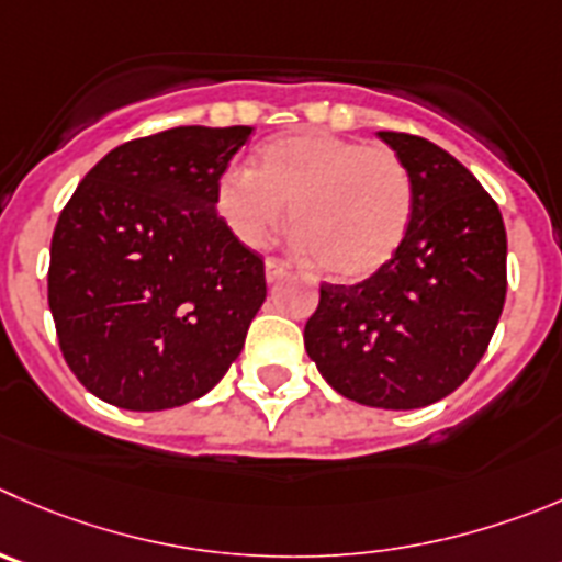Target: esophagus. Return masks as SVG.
<instances>
[{
    "label": "esophagus",
    "mask_w": 562,
    "mask_h": 562,
    "mask_svg": "<svg viewBox=\"0 0 562 562\" xmlns=\"http://www.w3.org/2000/svg\"><path fill=\"white\" fill-rule=\"evenodd\" d=\"M286 265L284 261H278V259H267L265 261V276H267V284H276V281H281V278L286 276Z\"/></svg>",
    "instance_id": "obj_1"
}]
</instances>
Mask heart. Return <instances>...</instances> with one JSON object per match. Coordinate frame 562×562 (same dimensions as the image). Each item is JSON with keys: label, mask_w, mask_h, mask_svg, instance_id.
<instances>
[{"label": "heart", "mask_w": 562, "mask_h": 562, "mask_svg": "<svg viewBox=\"0 0 562 562\" xmlns=\"http://www.w3.org/2000/svg\"><path fill=\"white\" fill-rule=\"evenodd\" d=\"M286 204L297 243L325 276L367 281L403 245L414 190L392 148L325 130L276 137L256 151V170L228 165L217 176V215L250 248L281 228Z\"/></svg>", "instance_id": "1"}]
</instances>
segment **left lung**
<instances>
[{"label": "left lung", "instance_id": "1", "mask_svg": "<svg viewBox=\"0 0 562 562\" xmlns=\"http://www.w3.org/2000/svg\"><path fill=\"white\" fill-rule=\"evenodd\" d=\"M403 159L414 212L403 245L356 286L323 284L303 345L347 400L411 411L456 392L483 358L507 292L499 206L452 154L378 132Z\"/></svg>", "mask_w": 562, "mask_h": 562}]
</instances>
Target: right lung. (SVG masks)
Segmentation results:
<instances>
[{
  "label": "right lung",
  "mask_w": 562,
  "mask_h": 562,
  "mask_svg": "<svg viewBox=\"0 0 562 562\" xmlns=\"http://www.w3.org/2000/svg\"><path fill=\"white\" fill-rule=\"evenodd\" d=\"M250 126H176L112 148L52 237L49 308L66 364L126 411L204 397L267 297L265 261L215 210Z\"/></svg>",
  "instance_id": "add662e5"
}]
</instances>
